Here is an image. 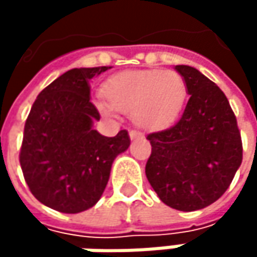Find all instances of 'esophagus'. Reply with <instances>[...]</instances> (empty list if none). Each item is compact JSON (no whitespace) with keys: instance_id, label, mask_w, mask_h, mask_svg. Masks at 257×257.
Instances as JSON below:
<instances>
[{"instance_id":"34e87169","label":"esophagus","mask_w":257,"mask_h":257,"mask_svg":"<svg viewBox=\"0 0 257 257\" xmlns=\"http://www.w3.org/2000/svg\"><path fill=\"white\" fill-rule=\"evenodd\" d=\"M129 137H131V140L143 138V134H141V132H138V131H135V129H131V131H129Z\"/></svg>"}]
</instances>
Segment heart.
I'll return each mask as SVG.
<instances>
[{"label": "heart", "mask_w": 257, "mask_h": 257, "mask_svg": "<svg viewBox=\"0 0 257 257\" xmlns=\"http://www.w3.org/2000/svg\"><path fill=\"white\" fill-rule=\"evenodd\" d=\"M105 101L96 107L110 114L114 110L132 114L134 122L144 129L159 131L171 126L184 107L187 86L176 71L140 70L111 77L102 87Z\"/></svg>", "instance_id": "heart-1"}]
</instances>
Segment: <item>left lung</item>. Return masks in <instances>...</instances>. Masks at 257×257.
<instances>
[{"label":"left lung","mask_w":257,"mask_h":257,"mask_svg":"<svg viewBox=\"0 0 257 257\" xmlns=\"http://www.w3.org/2000/svg\"><path fill=\"white\" fill-rule=\"evenodd\" d=\"M176 70L190 98L174 126L147 135L152 153L146 176L164 204L195 211L226 192L242 161V143L220 87L193 67Z\"/></svg>","instance_id":"left-lung-1"}]
</instances>
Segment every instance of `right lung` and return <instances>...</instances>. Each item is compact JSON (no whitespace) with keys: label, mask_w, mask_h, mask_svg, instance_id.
Returning <instances> with one entry per match:
<instances>
[{"label":"right lung","mask_w":257,"mask_h":257,"mask_svg":"<svg viewBox=\"0 0 257 257\" xmlns=\"http://www.w3.org/2000/svg\"><path fill=\"white\" fill-rule=\"evenodd\" d=\"M110 67L73 68L37 96L25 122L19 155L31 193L67 214L93 207L110 179L113 161L131 144L128 131L104 137L90 102L89 81Z\"/></svg>","instance_id":"add662e5"}]
</instances>
